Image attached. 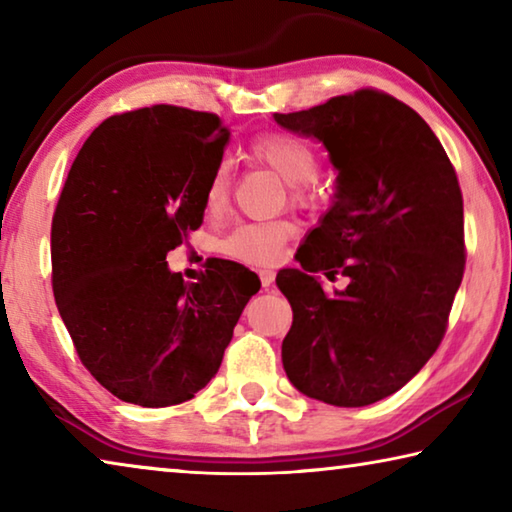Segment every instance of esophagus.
Here are the masks:
<instances>
[{"instance_id": "34e87169", "label": "esophagus", "mask_w": 512, "mask_h": 512, "mask_svg": "<svg viewBox=\"0 0 512 512\" xmlns=\"http://www.w3.org/2000/svg\"><path fill=\"white\" fill-rule=\"evenodd\" d=\"M259 277H262V287L268 289L273 284V280H275V273L268 271V268H264V271H259Z\"/></svg>"}]
</instances>
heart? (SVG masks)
Segmentation results:
<instances>
[{"instance_id": "1", "label": "heart", "mask_w": 512, "mask_h": 512, "mask_svg": "<svg viewBox=\"0 0 512 512\" xmlns=\"http://www.w3.org/2000/svg\"><path fill=\"white\" fill-rule=\"evenodd\" d=\"M248 153L255 162L264 164L282 180H287L291 196L298 201H314L320 194V183L314 173L316 153L307 142L287 133H264L250 142ZM230 183V167L223 162L214 169L210 183H207V212H221L228 205ZM291 232L293 225L289 221L241 223L221 239L219 248L223 255L237 259V262L271 266L280 259L282 244Z\"/></svg>"}]
</instances>
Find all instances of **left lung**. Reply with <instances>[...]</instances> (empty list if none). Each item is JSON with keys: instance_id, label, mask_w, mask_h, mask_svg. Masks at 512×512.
<instances>
[{"instance_id": "left-lung-1", "label": "left lung", "mask_w": 512, "mask_h": 512, "mask_svg": "<svg viewBox=\"0 0 512 512\" xmlns=\"http://www.w3.org/2000/svg\"><path fill=\"white\" fill-rule=\"evenodd\" d=\"M336 169L334 201L275 282L293 309L287 377L332 406H368L415 377L443 341L463 280V196L443 144L391 94L359 90L273 115ZM314 272L349 277L332 297Z\"/></svg>"}]
</instances>
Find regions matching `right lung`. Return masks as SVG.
Masks as SVG:
<instances>
[{
	"mask_svg": "<svg viewBox=\"0 0 512 512\" xmlns=\"http://www.w3.org/2000/svg\"><path fill=\"white\" fill-rule=\"evenodd\" d=\"M230 131L210 112L153 106L103 121L67 173L51 223L60 316L103 388L149 409L192 400L259 291L228 259L185 282L167 253L201 228Z\"/></svg>",
	"mask_w": 512,
	"mask_h": 512,
	"instance_id": "right-lung-1",
	"label": "right lung"
}]
</instances>
